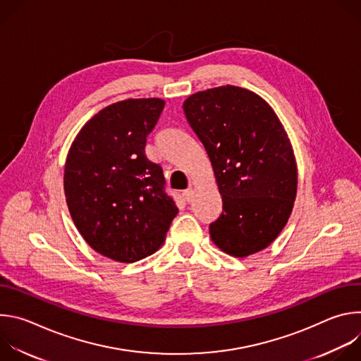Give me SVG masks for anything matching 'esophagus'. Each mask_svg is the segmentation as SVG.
<instances>
[{
	"instance_id": "34e87169",
	"label": "esophagus",
	"mask_w": 361,
	"mask_h": 361,
	"mask_svg": "<svg viewBox=\"0 0 361 361\" xmlns=\"http://www.w3.org/2000/svg\"><path fill=\"white\" fill-rule=\"evenodd\" d=\"M183 197H184V200H185L187 202H190L191 198H192V190H191V188L184 190V191H183Z\"/></svg>"
}]
</instances>
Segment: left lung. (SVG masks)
Instances as JSON below:
<instances>
[{
    "label": "left lung",
    "instance_id": "obj_1",
    "mask_svg": "<svg viewBox=\"0 0 361 361\" xmlns=\"http://www.w3.org/2000/svg\"><path fill=\"white\" fill-rule=\"evenodd\" d=\"M183 109L223 197L212 240L234 257L264 250L287 224L297 194L295 159L283 124L260 95L235 85L195 92Z\"/></svg>",
    "mask_w": 361,
    "mask_h": 361
}]
</instances>
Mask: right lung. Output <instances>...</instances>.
Here are the masks:
<instances>
[{
    "label": "right lung",
    "instance_id": "add662e5",
    "mask_svg": "<svg viewBox=\"0 0 361 361\" xmlns=\"http://www.w3.org/2000/svg\"><path fill=\"white\" fill-rule=\"evenodd\" d=\"M161 98H128L102 109L68 151L64 191L80 234L101 255L134 263L156 252L178 209L163 169L145 156Z\"/></svg>",
    "mask_w": 361,
    "mask_h": 361
}]
</instances>
